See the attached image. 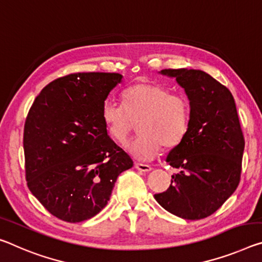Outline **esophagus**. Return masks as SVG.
<instances>
[{
  "label": "esophagus",
  "mask_w": 262,
  "mask_h": 262,
  "mask_svg": "<svg viewBox=\"0 0 262 262\" xmlns=\"http://www.w3.org/2000/svg\"><path fill=\"white\" fill-rule=\"evenodd\" d=\"M135 168L138 169L139 171H143V172H149L152 169L150 165L142 164V163H135Z\"/></svg>",
  "instance_id": "34e87169"
}]
</instances>
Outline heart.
I'll return each instance as SVG.
<instances>
[{
	"mask_svg": "<svg viewBox=\"0 0 262 262\" xmlns=\"http://www.w3.org/2000/svg\"><path fill=\"white\" fill-rule=\"evenodd\" d=\"M123 105L106 100L101 118L108 134L118 142L126 141L139 122L140 135L126 144L135 159L150 161L162 150L172 148L189 129L190 107L183 95L170 94L167 87L142 82L123 92Z\"/></svg>",
	"mask_w": 262,
	"mask_h": 262,
	"instance_id": "b5f03b06",
	"label": "heart"
}]
</instances>
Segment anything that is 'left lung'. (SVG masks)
<instances>
[{
  "mask_svg": "<svg viewBox=\"0 0 262 262\" xmlns=\"http://www.w3.org/2000/svg\"><path fill=\"white\" fill-rule=\"evenodd\" d=\"M189 99V129L165 161L177 169L156 202L177 217L198 221L215 212L240 181L245 141L233 95L201 70L165 69Z\"/></svg>",
  "mask_w": 262,
  "mask_h": 262,
  "instance_id": "8db88e82",
  "label": "left lung"
}]
</instances>
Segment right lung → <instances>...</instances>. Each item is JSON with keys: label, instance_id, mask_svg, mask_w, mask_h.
I'll return each instance as SVG.
<instances>
[{"label": "right lung", "instance_id": "add662e5", "mask_svg": "<svg viewBox=\"0 0 262 262\" xmlns=\"http://www.w3.org/2000/svg\"><path fill=\"white\" fill-rule=\"evenodd\" d=\"M122 78L69 74L45 86L29 111L23 136L28 188L61 221L80 223L98 214L116 178L133 167L101 118L103 102Z\"/></svg>", "mask_w": 262, "mask_h": 262}]
</instances>
